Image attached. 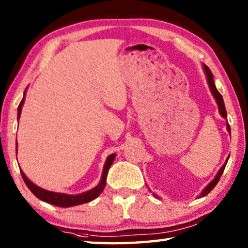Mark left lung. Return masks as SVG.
Wrapping results in <instances>:
<instances>
[{
  "label": "left lung",
  "instance_id": "left-lung-1",
  "mask_svg": "<svg viewBox=\"0 0 248 248\" xmlns=\"http://www.w3.org/2000/svg\"><path fill=\"white\" fill-rule=\"evenodd\" d=\"M202 69H203V71H204L205 77H207V82H208V85H209V87H210V91H211V94L213 95V97H215V99H216V102H217V107H219L220 115H221L222 117H223V118L226 119V109H225V106H224L223 98H222V95L219 93V91L217 90L215 81H213V75H212V73H211V71H210V69H209L208 66L205 65V64H202ZM226 129H228L229 133L231 134V128H230V124H226ZM229 157H230V156H228V158H226V161H225L224 164L222 165V167L219 170V171H217V173L216 177L213 178V179L211 180V182H210V183L207 185V186H205V187L203 188V190L200 192L199 197L207 196V195L209 194V192L211 191V190L213 189V188L216 187V185H217V182H219V180H220V177L222 176V174H223L224 169H225V166H226V163H228V161H229ZM154 196L156 197V198H158V197H157L156 195H154Z\"/></svg>",
  "mask_w": 248,
  "mask_h": 248
}]
</instances>
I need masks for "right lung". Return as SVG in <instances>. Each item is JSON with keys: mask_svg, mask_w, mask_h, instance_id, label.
<instances>
[{"mask_svg": "<svg viewBox=\"0 0 248 248\" xmlns=\"http://www.w3.org/2000/svg\"><path fill=\"white\" fill-rule=\"evenodd\" d=\"M25 96H26V90L24 92L23 99L22 102L19 103L18 108H17V120H19L20 112H22V108L25 102ZM16 152H17V142H16ZM115 157H116V154H110L107 157L106 163H105L104 169H103L102 178H100V182L97 186L78 195H68V194H61V192H53V191L46 190L44 188H40L39 186H37V185L33 184L31 180H29L22 170H20V174H22V177L24 179L25 184H26V186L31 189V191L37 197V198H39L43 201H46V202L48 203L57 205V207L69 208V207H73V205H78V204L90 202V201L97 198V197L102 194L105 186H106L108 170L110 169L112 163H114Z\"/></svg>", "mask_w": 248, "mask_h": 248, "instance_id": "1", "label": "right lung"}]
</instances>
